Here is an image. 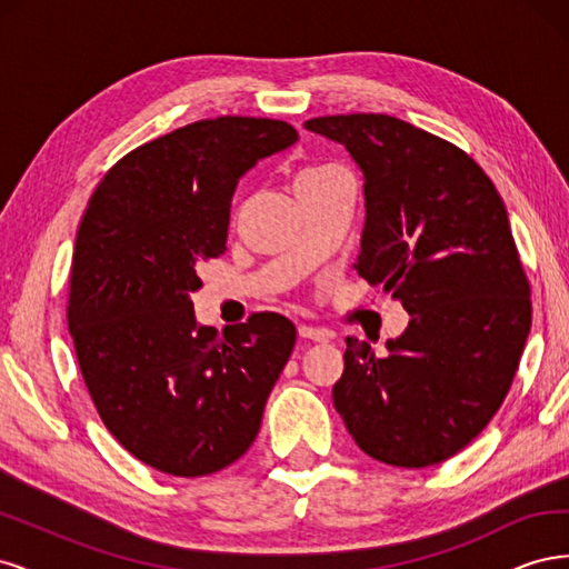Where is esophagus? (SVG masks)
Listing matches in <instances>:
<instances>
[{"mask_svg": "<svg viewBox=\"0 0 569 569\" xmlns=\"http://www.w3.org/2000/svg\"><path fill=\"white\" fill-rule=\"evenodd\" d=\"M299 337L311 339V341H330V335L320 330V327H313V325H299Z\"/></svg>", "mask_w": 569, "mask_h": 569, "instance_id": "esophagus-1", "label": "esophagus"}]
</instances>
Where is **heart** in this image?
I'll list each match as a JSON object with an SVG mask.
<instances>
[{
	"label": "heart",
	"mask_w": 569,
	"mask_h": 569,
	"mask_svg": "<svg viewBox=\"0 0 569 569\" xmlns=\"http://www.w3.org/2000/svg\"><path fill=\"white\" fill-rule=\"evenodd\" d=\"M335 166H322V168H311V170H306V173H301V178H316V176H322V173H327V170H332Z\"/></svg>",
	"instance_id": "1"
}]
</instances>
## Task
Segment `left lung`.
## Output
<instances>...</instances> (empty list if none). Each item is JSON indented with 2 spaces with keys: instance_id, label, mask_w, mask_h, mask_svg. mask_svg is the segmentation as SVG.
<instances>
[{
  "instance_id": "obj_1",
  "label": "left lung",
  "mask_w": 569,
  "mask_h": 569,
  "mask_svg": "<svg viewBox=\"0 0 569 569\" xmlns=\"http://www.w3.org/2000/svg\"><path fill=\"white\" fill-rule=\"evenodd\" d=\"M303 126L347 147L363 170L356 270L410 316L387 356L347 339L335 408L375 460H449L501 408L531 327L506 203L468 153L406 120L349 113Z\"/></svg>"
}]
</instances>
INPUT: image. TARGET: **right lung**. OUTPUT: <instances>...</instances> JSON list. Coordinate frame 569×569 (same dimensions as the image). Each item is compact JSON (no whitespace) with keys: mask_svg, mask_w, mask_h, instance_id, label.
<instances>
[{"mask_svg":"<svg viewBox=\"0 0 569 569\" xmlns=\"http://www.w3.org/2000/svg\"><path fill=\"white\" fill-rule=\"evenodd\" d=\"M297 140L284 120H197L126 153L82 216L68 330L101 422L153 470L213 475L261 429L297 327L256 313L218 337L189 295L226 251L239 178Z\"/></svg>","mask_w":569,"mask_h":569,"instance_id":"right-lung-1","label":"right lung"}]
</instances>
